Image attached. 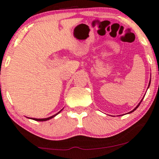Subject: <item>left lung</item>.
Masks as SVG:
<instances>
[{
    "label": "left lung",
    "mask_w": 159,
    "mask_h": 159,
    "mask_svg": "<svg viewBox=\"0 0 159 159\" xmlns=\"http://www.w3.org/2000/svg\"><path fill=\"white\" fill-rule=\"evenodd\" d=\"M150 82H151V80H150V81H149V86H148V88H149V85H150ZM143 98L142 99H141V101H140V102H139V104H138V105H137V106H136V107H135V108H134V109H133V110H132L131 111H130V112H128V113H129V114H130V113H131V112H133V111H135V110H136V109H137V108H138V107H139V105H140V103H141V102H142V100H143Z\"/></svg>",
    "instance_id": "1"
}]
</instances>
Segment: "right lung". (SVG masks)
Listing matches in <instances>:
<instances>
[{
  "instance_id": "1",
  "label": "right lung",
  "mask_w": 159,
  "mask_h": 159,
  "mask_svg": "<svg viewBox=\"0 0 159 159\" xmlns=\"http://www.w3.org/2000/svg\"><path fill=\"white\" fill-rule=\"evenodd\" d=\"M62 109H61V110H60V111H59V112H57V114H55V115H53V116L49 117V118H31V119H33V120H34V121H48V120L51 119V118H54V117H55L56 116H57V115H58L59 113H60V111L62 110Z\"/></svg>"
}]
</instances>
